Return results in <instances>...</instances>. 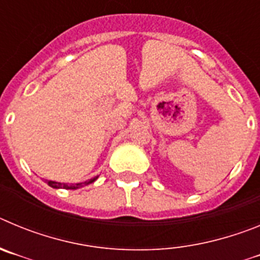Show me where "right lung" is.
Returning <instances> with one entry per match:
<instances>
[{
  "instance_id": "right-lung-1",
  "label": "right lung",
  "mask_w": 260,
  "mask_h": 260,
  "mask_svg": "<svg viewBox=\"0 0 260 260\" xmlns=\"http://www.w3.org/2000/svg\"><path fill=\"white\" fill-rule=\"evenodd\" d=\"M96 180H98V177H93V178H91V180L86 181V182L71 183V185H68V183L56 182V181H48V180H47V183H48V185L50 186V187H53V189H69V190H77V189H79V187H83V186L89 185V183L95 182Z\"/></svg>"
}]
</instances>
